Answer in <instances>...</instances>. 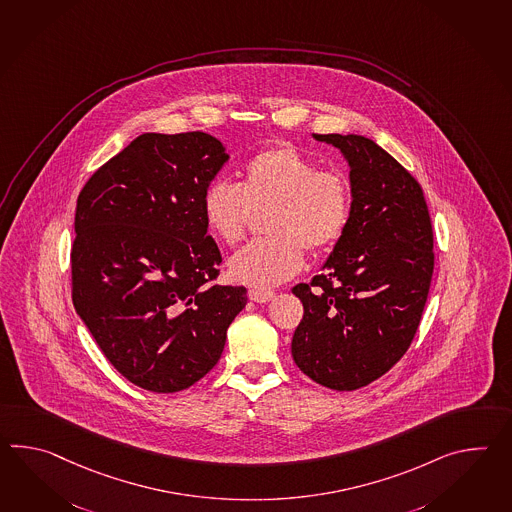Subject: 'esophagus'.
<instances>
[{
	"label": "esophagus",
	"mask_w": 512,
	"mask_h": 512,
	"mask_svg": "<svg viewBox=\"0 0 512 512\" xmlns=\"http://www.w3.org/2000/svg\"><path fill=\"white\" fill-rule=\"evenodd\" d=\"M248 297H250L251 301L264 305V303H270L273 297H275V294H273V292H266V290H250Z\"/></svg>",
	"instance_id": "34e87169"
}]
</instances>
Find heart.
<instances>
[{"mask_svg":"<svg viewBox=\"0 0 512 512\" xmlns=\"http://www.w3.org/2000/svg\"><path fill=\"white\" fill-rule=\"evenodd\" d=\"M270 209L266 231L229 259L233 281L272 288L292 279L305 251L327 250L340 239L351 215V187L345 174L321 169L294 147L270 148L248 159L242 182L216 180L202 194L205 226L224 244L246 235L253 211Z\"/></svg>","mask_w":512,"mask_h":512,"instance_id":"obj_1","label":"heart"}]
</instances>
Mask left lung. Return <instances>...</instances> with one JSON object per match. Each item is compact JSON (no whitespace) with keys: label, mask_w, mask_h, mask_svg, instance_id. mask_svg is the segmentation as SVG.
<instances>
[{"label":"left lung","mask_w":512,"mask_h":512,"mask_svg":"<svg viewBox=\"0 0 512 512\" xmlns=\"http://www.w3.org/2000/svg\"><path fill=\"white\" fill-rule=\"evenodd\" d=\"M312 137L347 161L351 215L321 273L292 290L305 310L292 356L314 382L353 391L386 375L419 329L432 283V220L419 182L373 139Z\"/></svg>","instance_id":"8db88e82"}]
</instances>
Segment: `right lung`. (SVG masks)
<instances>
[{"instance_id":"add662e5","label":"right lung","mask_w":512,"mask_h":512,"mask_svg":"<svg viewBox=\"0 0 512 512\" xmlns=\"http://www.w3.org/2000/svg\"><path fill=\"white\" fill-rule=\"evenodd\" d=\"M204 132L137 136L80 191L71 250L73 305L132 384L176 393L207 375L244 286L209 284L222 262L202 194L228 161Z\"/></svg>"}]
</instances>
